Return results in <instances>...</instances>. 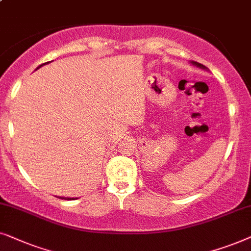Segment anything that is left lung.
<instances>
[{
	"label": "left lung",
	"mask_w": 251,
	"mask_h": 251,
	"mask_svg": "<svg viewBox=\"0 0 251 251\" xmlns=\"http://www.w3.org/2000/svg\"><path fill=\"white\" fill-rule=\"evenodd\" d=\"M190 63H192V64H193V65L198 66V68H200V69H203V70H206V69H208V68H205V66H204V65H202V64H201V63H198V62H190Z\"/></svg>",
	"instance_id": "obj_1"
}]
</instances>
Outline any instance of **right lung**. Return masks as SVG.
<instances>
[{
    "label": "right lung",
    "instance_id": "right-lung-1",
    "mask_svg": "<svg viewBox=\"0 0 251 251\" xmlns=\"http://www.w3.org/2000/svg\"><path fill=\"white\" fill-rule=\"evenodd\" d=\"M47 63H49V62H47ZM42 65H43V64H42ZM42 65H40L39 68H41ZM39 68H38V69H39ZM58 198H59V196H58ZM59 199H62V200H75L76 198H75H75H63V196H61V198H59Z\"/></svg>",
    "mask_w": 251,
    "mask_h": 251
}]
</instances>
